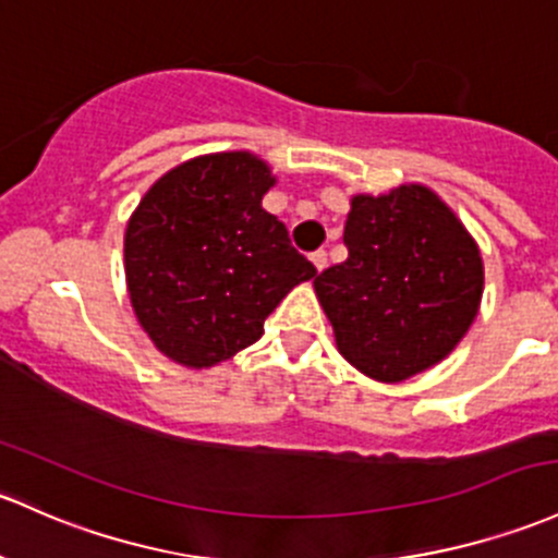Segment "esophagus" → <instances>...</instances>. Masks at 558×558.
Returning <instances> with one entry per match:
<instances>
[{"label":"esophagus","instance_id":"esophagus-1","mask_svg":"<svg viewBox=\"0 0 558 558\" xmlns=\"http://www.w3.org/2000/svg\"><path fill=\"white\" fill-rule=\"evenodd\" d=\"M310 262H313V267L318 269V272H324L326 264H328V256L326 251H315V254H310Z\"/></svg>","mask_w":558,"mask_h":558}]
</instances>
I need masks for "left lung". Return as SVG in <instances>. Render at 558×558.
Listing matches in <instances>:
<instances>
[{"instance_id":"left-lung-1","label":"left lung","mask_w":558,"mask_h":558,"mask_svg":"<svg viewBox=\"0 0 558 558\" xmlns=\"http://www.w3.org/2000/svg\"><path fill=\"white\" fill-rule=\"evenodd\" d=\"M348 259L313 280L350 366L396 385L441 363L476 320L484 294L478 243L430 186L353 195Z\"/></svg>"}]
</instances>
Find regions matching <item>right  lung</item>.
<instances>
[{
  "instance_id": "right-lung-1",
  "label": "right lung",
  "mask_w": 558,
  "mask_h": 558,
  "mask_svg": "<svg viewBox=\"0 0 558 558\" xmlns=\"http://www.w3.org/2000/svg\"><path fill=\"white\" fill-rule=\"evenodd\" d=\"M272 168L254 151H214L162 173L125 227V283L141 328L186 368L230 361L315 267L262 208Z\"/></svg>"
}]
</instances>
